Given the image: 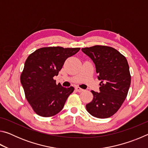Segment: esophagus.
Listing matches in <instances>:
<instances>
[{
    "instance_id": "obj_1",
    "label": "esophagus",
    "mask_w": 148,
    "mask_h": 148,
    "mask_svg": "<svg viewBox=\"0 0 148 148\" xmlns=\"http://www.w3.org/2000/svg\"><path fill=\"white\" fill-rule=\"evenodd\" d=\"M76 91H77V92H82V91H84V90L83 89H82V88H80V87H76Z\"/></svg>"
}]
</instances>
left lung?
<instances>
[{"instance_id": "1", "label": "left lung", "mask_w": 148, "mask_h": 148, "mask_svg": "<svg viewBox=\"0 0 148 148\" xmlns=\"http://www.w3.org/2000/svg\"><path fill=\"white\" fill-rule=\"evenodd\" d=\"M82 51L93 61L101 81L100 92L91 91L93 99L86 104V110L97 118H108L116 113L128 93L131 85L128 62L111 47L95 46L82 48Z\"/></svg>"}]
</instances>
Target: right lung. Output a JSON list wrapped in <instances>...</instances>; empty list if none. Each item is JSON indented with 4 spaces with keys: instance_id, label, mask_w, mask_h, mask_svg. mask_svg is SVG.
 Segmentation results:
<instances>
[{
    "instance_id": "add662e5",
    "label": "right lung",
    "mask_w": 148,
    "mask_h": 148,
    "mask_svg": "<svg viewBox=\"0 0 148 148\" xmlns=\"http://www.w3.org/2000/svg\"><path fill=\"white\" fill-rule=\"evenodd\" d=\"M79 49L42 47L27 57L20 79L27 101L39 116L51 117L58 114L74 91L73 87L65 88L57 85L53 77L58 75L66 59Z\"/></svg>"
}]
</instances>
